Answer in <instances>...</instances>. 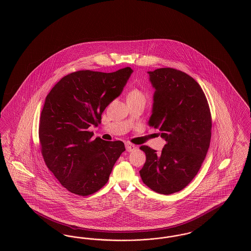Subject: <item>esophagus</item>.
<instances>
[{
	"label": "esophagus",
	"instance_id": "obj_1",
	"mask_svg": "<svg viewBox=\"0 0 251 251\" xmlns=\"http://www.w3.org/2000/svg\"><path fill=\"white\" fill-rule=\"evenodd\" d=\"M125 147H126V150H127L128 151H134V150L136 149V147H135L133 144L129 143V142L125 143Z\"/></svg>",
	"mask_w": 251,
	"mask_h": 251
}]
</instances>
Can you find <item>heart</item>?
Here are the masks:
<instances>
[{
	"label": "heart",
	"mask_w": 251,
	"mask_h": 251,
	"mask_svg": "<svg viewBox=\"0 0 251 251\" xmlns=\"http://www.w3.org/2000/svg\"><path fill=\"white\" fill-rule=\"evenodd\" d=\"M127 100H128V101L139 100H145L146 98H145L143 92H142L140 89H138V88H136V87H133V88H131V90L128 92V94H127Z\"/></svg>",
	"instance_id": "heart-1"
}]
</instances>
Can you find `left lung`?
Instances as JSON below:
<instances>
[{"label":"left lung","instance_id":"8db88e82","mask_svg":"<svg viewBox=\"0 0 251 251\" xmlns=\"http://www.w3.org/2000/svg\"><path fill=\"white\" fill-rule=\"evenodd\" d=\"M149 74L155 88L149 124L167 143L161 153L140 147L146 163L139 173L151 190L170 195L187 186L201 167L210 147L212 116L202 88L185 72L162 68Z\"/></svg>","mask_w":251,"mask_h":251}]
</instances>
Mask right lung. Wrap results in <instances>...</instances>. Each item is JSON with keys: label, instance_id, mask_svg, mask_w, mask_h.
Returning a JSON list of instances; mask_svg holds the SVG:
<instances>
[{"label": "right lung", "instance_id": "right-lung-1", "mask_svg": "<svg viewBox=\"0 0 251 251\" xmlns=\"http://www.w3.org/2000/svg\"><path fill=\"white\" fill-rule=\"evenodd\" d=\"M117 72L79 71L63 77L50 91L41 112L38 136L49 169L70 192L88 196L107 183L113 167L125 151L122 141L92 140L91 125L120 95L131 76Z\"/></svg>", "mask_w": 251, "mask_h": 251}]
</instances>
